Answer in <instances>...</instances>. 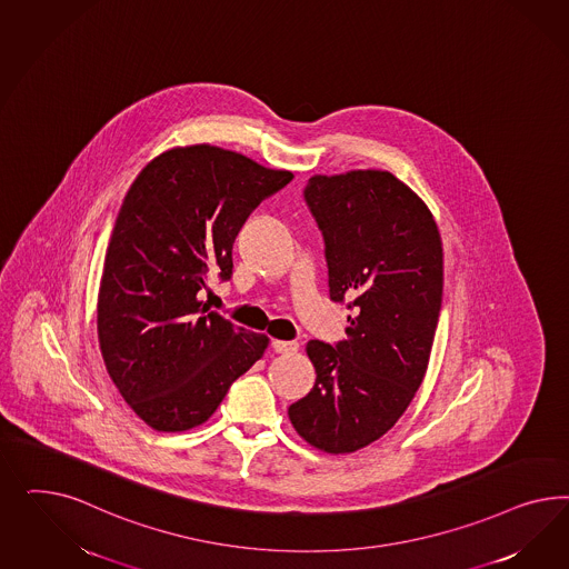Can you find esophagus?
Wrapping results in <instances>:
<instances>
[{
	"label": "esophagus",
	"mask_w": 569,
	"mask_h": 569,
	"mask_svg": "<svg viewBox=\"0 0 569 569\" xmlns=\"http://www.w3.org/2000/svg\"><path fill=\"white\" fill-rule=\"evenodd\" d=\"M276 352H283V355H292L298 350V342H283V340H273L271 342Z\"/></svg>",
	"instance_id": "1"
}]
</instances>
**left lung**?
I'll use <instances>...</instances> for the list:
<instances>
[{
	"label": "left lung",
	"instance_id": "8db88e82",
	"mask_svg": "<svg viewBox=\"0 0 569 569\" xmlns=\"http://www.w3.org/2000/svg\"><path fill=\"white\" fill-rule=\"evenodd\" d=\"M326 240L329 298L346 340H310L309 395L288 409L310 447L348 455L397 423L426 378L442 307L445 254L426 202L392 172L315 174L305 190Z\"/></svg>",
	"mask_w": 569,
	"mask_h": 569
}]
</instances>
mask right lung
Masks as SVG:
<instances>
[{
    "label": "right lung",
    "instance_id": "right-lung-1",
    "mask_svg": "<svg viewBox=\"0 0 569 569\" xmlns=\"http://www.w3.org/2000/svg\"><path fill=\"white\" fill-rule=\"evenodd\" d=\"M292 179L196 143L156 156L127 191L103 259L98 340L124 402L152 430L202 426L264 355V333L236 328L198 292L231 277L241 224Z\"/></svg>",
    "mask_w": 569,
    "mask_h": 569
}]
</instances>
